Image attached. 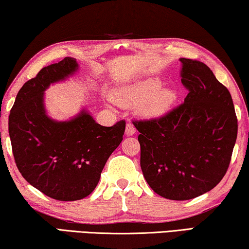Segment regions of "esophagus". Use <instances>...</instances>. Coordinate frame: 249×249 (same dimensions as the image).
Wrapping results in <instances>:
<instances>
[{
	"mask_svg": "<svg viewBox=\"0 0 249 249\" xmlns=\"http://www.w3.org/2000/svg\"><path fill=\"white\" fill-rule=\"evenodd\" d=\"M136 133V128H134V125L132 124H127L125 125V134L127 136H133V134Z\"/></svg>",
	"mask_w": 249,
	"mask_h": 249,
	"instance_id": "1",
	"label": "esophagus"
}]
</instances>
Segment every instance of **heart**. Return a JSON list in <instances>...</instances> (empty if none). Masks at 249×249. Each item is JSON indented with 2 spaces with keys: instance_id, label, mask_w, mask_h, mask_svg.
<instances>
[{
  "instance_id": "obj_1",
  "label": "heart",
  "mask_w": 249,
  "mask_h": 249,
  "mask_svg": "<svg viewBox=\"0 0 249 249\" xmlns=\"http://www.w3.org/2000/svg\"><path fill=\"white\" fill-rule=\"evenodd\" d=\"M160 80L148 78L117 88L113 98L119 105L141 106V112L144 117L158 118L164 115L175 101V93L169 89L161 90Z\"/></svg>"
}]
</instances>
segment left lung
<instances>
[{
	"instance_id": "obj_1",
	"label": "left lung",
	"mask_w": 249,
	"mask_h": 249,
	"mask_svg": "<svg viewBox=\"0 0 249 249\" xmlns=\"http://www.w3.org/2000/svg\"><path fill=\"white\" fill-rule=\"evenodd\" d=\"M184 103L159 119L134 121L140 165L162 197L185 201L214 189L225 175L237 138L228 89L199 60L180 58Z\"/></svg>"
}]
</instances>
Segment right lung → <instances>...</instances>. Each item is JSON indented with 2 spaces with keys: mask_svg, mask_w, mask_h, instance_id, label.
<instances>
[{
  "mask_svg": "<svg viewBox=\"0 0 249 249\" xmlns=\"http://www.w3.org/2000/svg\"><path fill=\"white\" fill-rule=\"evenodd\" d=\"M78 69L72 57L40 69L19 89L9 117L18 171L35 189L58 201H77L95 190L125 128L124 120L104 127L85 108L66 121L47 115L45 91L51 85L74 76Z\"/></svg>",
  "mask_w": 249,
  "mask_h": 249,
  "instance_id": "obj_1",
  "label": "right lung"
}]
</instances>
